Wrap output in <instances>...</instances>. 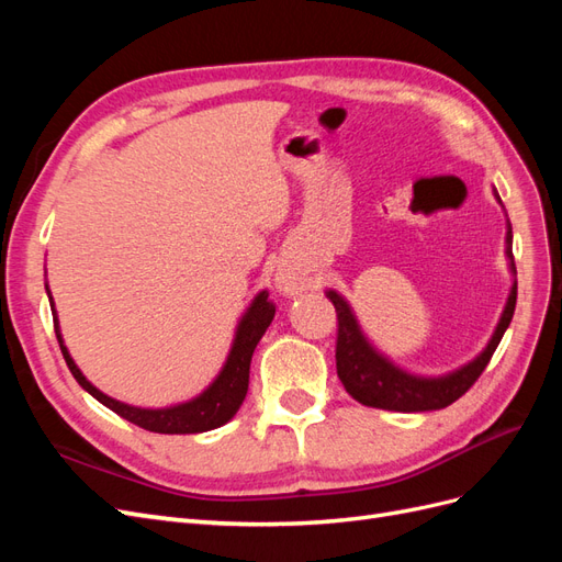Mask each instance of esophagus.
I'll return each instance as SVG.
<instances>
[{"instance_id": "1", "label": "esophagus", "mask_w": 562, "mask_h": 562, "mask_svg": "<svg viewBox=\"0 0 562 562\" xmlns=\"http://www.w3.org/2000/svg\"><path fill=\"white\" fill-rule=\"evenodd\" d=\"M277 285H279V291L285 293V295H297V293L304 291L302 279H297L293 271H279V274H277Z\"/></svg>"}]
</instances>
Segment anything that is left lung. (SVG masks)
<instances>
[{"mask_svg":"<svg viewBox=\"0 0 562 562\" xmlns=\"http://www.w3.org/2000/svg\"><path fill=\"white\" fill-rule=\"evenodd\" d=\"M512 241H514V234H512V225H508L506 255L508 260H512V271L516 274ZM326 295L335 304V312H337V347H335L337 378L345 384L349 394L368 407H382V411H396V413H427V411L448 407L459 396H464L473 386V382L481 378V372L490 363L492 353H495L497 345L502 342V337L508 328V323L514 318L518 281H514L512 293H508V300H506V307L502 312L495 333H492L487 347L475 356L471 363L440 378H419L396 368L389 359H384L382 353H378L370 347L345 297L337 295L335 291H328Z\"/></svg>","mask_w":562,"mask_h":562,"instance_id":"obj_1","label":"left lung"}]
</instances>
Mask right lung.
<instances>
[{
    "label": "right lung",
    "instance_id": "add662e5",
    "mask_svg": "<svg viewBox=\"0 0 562 562\" xmlns=\"http://www.w3.org/2000/svg\"><path fill=\"white\" fill-rule=\"evenodd\" d=\"M46 293H48V285H46ZM48 297H50V293H48ZM50 312L56 314L54 300H50ZM274 314H277L274 302L269 300L267 291H262L258 297L252 300V304L239 323V328H236V337H234L232 351L227 356V363L223 370H220L215 382L206 391H203L201 396L187 401V403H180V405H173V407H161V411H147V407H133L126 403H119V401L105 396L103 391H98L87 378L81 375V370L75 366L70 351H67V347L63 345L58 316L54 318V328H56L63 359H65L67 368H70L75 380L81 384V389H87L93 398L108 405L112 413L128 419L131 424H135V427L155 431V434H201V431H211V429L223 427V424L229 422L236 415V411L241 407V403L246 398V391H248V372H250L252 351H255V347H258L260 337L269 328V323H271V318H274Z\"/></svg>",
    "mask_w": 562,
    "mask_h": 562
}]
</instances>
